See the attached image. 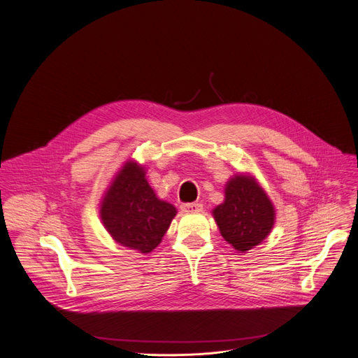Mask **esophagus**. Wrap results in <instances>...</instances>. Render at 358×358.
Instances as JSON below:
<instances>
[{
    "label": "esophagus",
    "mask_w": 358,
    "mask_h": 358,
    "mask_svg": "<svg viewBox=\"0 0 358 358\" xmlns=\"http://www.w3.org/2000/svg\"><path fill=\"white\" fill-rule=\"evenodd\" d=\"M181 210L185 213H200L203 211V204L200 203H185L181 206Z\"/></svg>",
    "instance_id": "1"
}]
</instances>
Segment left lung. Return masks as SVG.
I'll return each instance as SVG.
<instances>
[{"label": "left lung", "instance_id": "1", "mask_svg": "<svg viewBox=\"0 0 358 358\" xmlns=\"http://www.w3.org/2000/svg\"><path fill=\"white\" fill-rule=\"evenodd\" d=\"M221 236L237 251L262 243L274 225V207L254 178L237 176L225 187V201L214 211Z\"/></svg>", "mask_w": 358, "mask_h": 358}]
</instances>
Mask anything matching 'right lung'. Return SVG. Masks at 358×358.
Returning a JSON list of instances; mask_svg holds the SVG:
<instances>
[{
  "instance_id": "add662e5",
  "label": "right lung",
  "mask_w": 358,
  "mask_h": 358,
  "mask_svg": "<svg viewBox=\"0 0 358 358\" xmlns=\"http://www.w3.org/2000/svg\"><path fill=\"white\" fill-rule=\"evenodd\" d=\"M177 214L176 207L157 199L136 162H127L107 191L101 220L113 238L140 252L152 251Z\"/></svg>"
}]
</instances>
